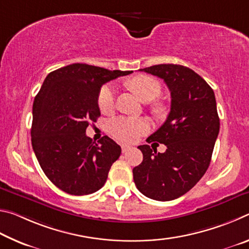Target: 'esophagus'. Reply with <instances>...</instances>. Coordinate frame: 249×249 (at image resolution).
<instances>
[{
	"instance_id": "1",
	"label": "esophagus",
	"mask_w": 249,
	"mask_h": 249,
	"mask_svg": "<svg viewBox=\"0 0 249 249\" xmlns=\"http://www.w3.org/2000/svg\"><path fill=\"white\" fill-rule=\"evenodd\" d=\"M130 148H132V147L128 145H125V144L122 145V151H123V153H126V151H128Z\"/></svg>"
}]
</instances>
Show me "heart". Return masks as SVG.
<instances>
[{"instance_id": "heart-1", "label": "heart", "mask_w": 249, "mask_h": 249, "mask_svg": "<svg viewBox=\"0 0 249 249\" xmlns=\"http://www.w3.org/2000/svg\"><path fill=\"white\" fill-rule=\"evenodd\" d=\"M128 86L142 102H151L161 93V86L149 75H137L128 81ZM98 105L102 113H111L115 105V89L111 84L101 88L98 95ZM153 112L156 115H162L165 107L160 103L153 105ZM108 132L122 142H133L137 141L142 135L146 134L150 128L149 122L146 119H134V117L119 116L112 119L107 123Z\"/></svg>"}]
</instances>
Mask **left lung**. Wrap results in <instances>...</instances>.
<instances>
[{"instance_id": "obj_1", "label": "left lung", "mask_w": 249, "mask_h": 249, "mask_svg": "<svg viewBox=\"0 0 249 249\" xmlns=\"http://www.w3.org/2000/svg\"><path fill=\"white\" fill-rule=\"evenodd\" d=\"M162 79L171 94L165 123L147 142L165 144L160 154L149 145L138 146L142 161L133 169L134 182L145 196L170 201L183 196L208 170L220 132L214 92L203 78L180 65H156L141 69Z\"/></svg>"}]
</instances>
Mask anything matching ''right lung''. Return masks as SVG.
Returning <instances> with one entry per match:
<instances>
[{"instance_id":"1","label":"right lung","mask_w":249,"mask_h":249,"mask_svg":"<svg viewBox=\"0 0 249 249\" xmlns=\"http://www.w3.org/2000/svg\"><path fill=\"white\" fill-rule=\"evenodd\" d=\"M129 73L72 64L46 77L33 104L32 146L45 175L60 190L84 196L104 185L121 147L108 136L95 144L86 129L101 115V87Z\"/></svg>"}]
</instances>
